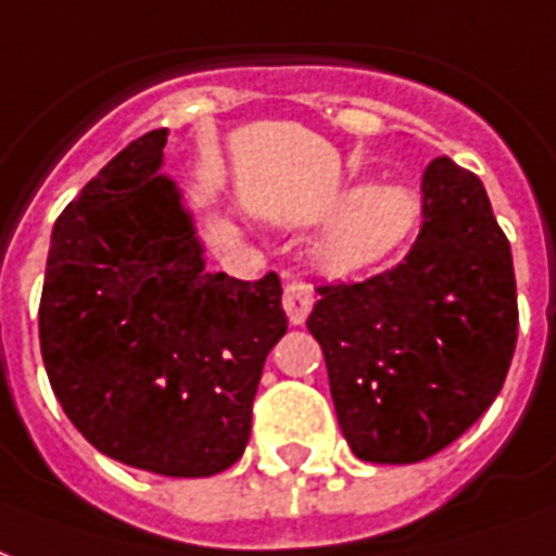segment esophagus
Masks as SVG:
<instances>
[{
	"mask_svg": "<svg viewBox=\"0 0 556 556\" xmlns=\"http://www.w3.org/2000/svg\"><path fill=\"white\" fill-rule=\"evenodd\" d=\"M312 303H315V289L303 279H289L286 291H282V309L289 315L291 324H303L309 315Z\"/></svg>",
	"mask_w": 556,
	"mask_h": 556,
	"instance_id": "34e87169",
	"label": "esophagus"
}]
</instances>
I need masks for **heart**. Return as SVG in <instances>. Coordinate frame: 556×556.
I'll use <instances>...</instances> for the list:
<instances>
[{
  "label": "heart",
  "mask_w": 556,
  "mask_h": 556,
  "mask_svg": "<svg viewBox=\"0 0 556 556\" xmlns=\"http://www.w3.org/2000/svg\"><path fill=\"white\" fill-rule=\"evenodd\" d=\"M344 212L320 244V258L332 270H362L392 253L418 224V197L409 188L359 185L336 203Z\"/></svg>",
  "instance_id": "1"
}]
</instances>
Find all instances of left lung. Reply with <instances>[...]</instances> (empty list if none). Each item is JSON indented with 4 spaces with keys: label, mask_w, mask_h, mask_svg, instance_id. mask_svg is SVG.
Instances as JSON below:
<instances>
[{
    "label": "left lung",
    "mask_w": 556,
    "mask_h": 556,
    "mask_svg": "<svg viewBox=\"0 0 556 556\" xmlns=\"http://www.w3.org/2000/svg\"><path fill=\"white\" fill-rule=\"evenodd\" d=\"M425 224L404 262L318 286V339L339 427L365 463L406 466L466 433L507 380L519 336L513 253L483 182L427 164Z\"/></svg>",
    "instance_id": "left-lung-1"
}]
</instances>
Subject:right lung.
<instances>
[{
    "mask_svg": "<svg viewBox=\"0 0 556 556\" xmlns=\"http://www.w3.org/2000/svg\"><path fill=\"white\" fill-rule=\"evenodd\" d=\"M167 129L117 152L61 212L40 294L52 392L90 445L164 477L241 459L253 397L289 318L270 270L205 274L203 244L162 167Z\"/></svg>",
    "mask_w": 556,
    "mask_h": 556,
    "instance_id": "right-lung-1",
    "label": "right lung"
}]
</instances>
